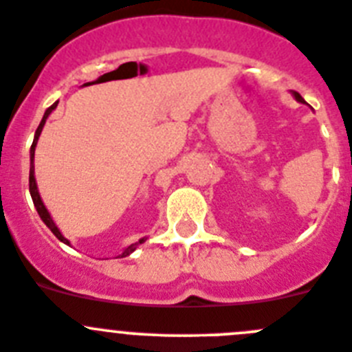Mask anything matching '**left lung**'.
<instances>
[{
	"label": "left lung",
	"mask_w": 352,
	"mask_h": 352,
	"mask_svg": "<svg viewBox=\"0 0 352 352\" xmlns=\"http://www.w3.org/2000/svg\"><path fill=\"white\" fill-rule=\"evenodd\" d=\"M294 97L299 100V102H305V99H303V97H301V96H299L298 91H294Z\"/></svg>",
	"instance_id": "left-lung-1"
}]
</instances>
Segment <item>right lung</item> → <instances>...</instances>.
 <instances>
[{
    "label": "right lung",
    "instance_id": "1",
    "mask_svg": "<svg viewBox=\"0 0 352 352\" xmlns=\"http://www.w3.org/2000/svg\"><path fill=\"white\" fill-rule=\"evenodd\" d=\"M54 108H56V104H53V106H51V108H47V109H45V113H44V118H42L41 125H38V127H36V131H35V140H33V145H32V148H30V159H32V166H30V193H32L33 204H35V207H36V212H38V216H41V218H42V221H44L45 225H47V227H49V230L53 232V234L56 235L58 239L62 241V243L69 244V241H67L65 237H63V235L60 234V230H58V227H56V225H54V221H53V219H51V216H49L47 209H45V207H44V204H42V200H41V195H38V191H36L35 172H33V157H35V146H36V142H38V136H41V133H42V127H44V124H45V118L49 117V113L53 111ZM143 241H145V239H140L138 243L131 244L129 248H125V250H124V253H122L120 256H127V255H129V253H133L134 250H136V246H138V244H142Z\"/></svg>",
    "mask_w": 352,
    "mask_h": 352
}]
</instances>
